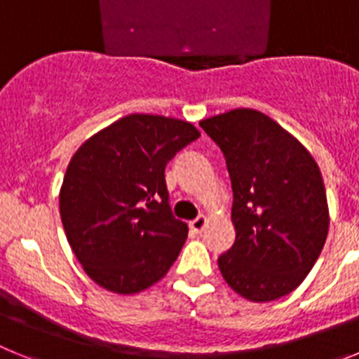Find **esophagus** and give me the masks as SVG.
<instances>
[{"instance_id": "34e87169", "label": "esophagus", "mask_w": 359, "mask_h": 359, "mask_svg": "<svg viewBox=\"0 0 359 359\" xmlns=\"http://www.w3.org/2000/svg\"><path fill=\"white\" fill-rule=\"evenodd\" d=\"M208 224V217L207 215H199L198 219H194V221H190V230L196 231V233H201L205 228H207Z\"/></svg>"}]
</instances>
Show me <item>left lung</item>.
Instances as JSON below:
<instances>
[{
  "instance_id": "left-lung-1",
  "label": "left lung",
  "mask_w": 359,
  "mask_h": 359,
  "mask_svg": "<svg viewBox=\"0 0 359 359\" xmlns=\"http://www.w3.org/2000/svg\"><path fill=\"white\" fill-rule=\"evenodd\" d=\"M226 158L236 243L217 259L231 290L271 302L297 290L322 253L329 207L315 158L257 109H231L199 122Z\"/></svg>"
}]
</instances>
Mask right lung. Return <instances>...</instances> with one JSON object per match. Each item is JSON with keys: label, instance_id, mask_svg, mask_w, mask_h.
<instances>
[{"label": "right lung", "instance_id": "1", "mask_svg": "<svg viewBox=\"0 0 359 359\" xmlns=\"http://www.w3.org/2000/svg\"><path fill=\"white\" fill-rule=\"evenodd\" d=\"M199 136L185 120L135 113L72 156L59 212L77 261L100 287L140 293L174 264L189 226L170 212L165 165Z\"/></svg>", "mask_w": 359, "mask_h": 359}]
</instances>
